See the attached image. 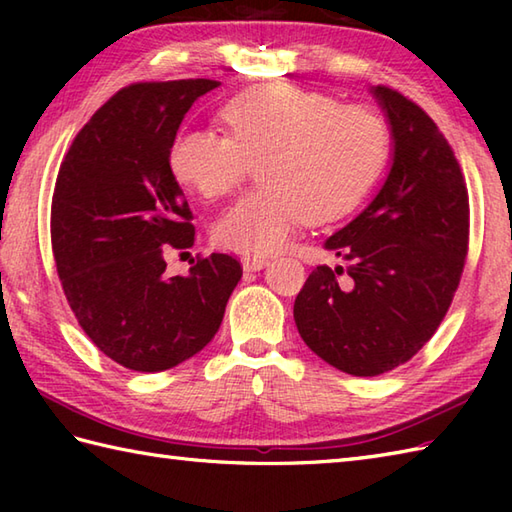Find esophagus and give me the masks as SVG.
<instances>
[{"label": "esophagus", "instance_id": "1", "mask_svg": "<svg viewBox=\"0 0 512 512\" xmlns=\"http://www.w3.org/2000/svg\"><path fill=\"white\" fill-rule=\"evenodd\" d=\"M242 266H244V270H262L264 266H268V257H264V255H244Z\"/></svg>", "mask_w": 512, "mask_h": 512}]
</instances>
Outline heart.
Returning a JSON list of instances; mask_svg holds the SVG:
<instances>
[{"instance_id":"b5f03b06","label":"heart","mask_w":512,"mask_h":512,"mask_svg":"<svg viewBox=\"0 0 512 512\" xmlns=\"http://www.w3.org/2000/svg\"><path fill=\"white\" fill-rule=\"evenodd\" d=\"M228 134L187 129L173 138L169 169L202 198L233 193L259 162L264 184L237 200L213 235L224 248L273 253L308 220L350 213L374 187L389 154L385 118L365 105L295 85H259L222 110Z\"/></svg>"}]
</instances>
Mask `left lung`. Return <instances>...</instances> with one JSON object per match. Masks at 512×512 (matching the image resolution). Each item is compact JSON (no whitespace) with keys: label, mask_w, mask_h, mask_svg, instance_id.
I'll list each match as a JSON object with an SVG mask.
<instances>
[{"label":"left lung","mask_w":512,"mask_h":512,"mask_svg":"<svg viewBox=\"0 0 512 512\" xmlns=\"http://www.w3.org/2000/svg\"><path fill=\"white\" fill-rule=\"evenodd\" d=\"M394 140L376 198L325 239L347 266H317L295 299L310 350L378 376L422 350L447 314L469 250V191L447 138L396 90L372 88Z\"/></svg>","instance_id":"8db88e82"}]
</instances>
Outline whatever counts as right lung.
Masks as SVG:
<instances>
[{
  "label": "right lung",
  "instance_id": "1",
  "mask_svg": "<svg viewBox=\"0 0 512 512\" xmlns=\"http://www.w3.org/2000/svg\"><path fill=\"white\" fill-rule=\"evenodd\" d=\"M217 85L182 79L116 92L76 134L54 184L50 237L65 299L92 343L134 372L198 354L242 279L224 253L191 259L187 277L165 273L167 250L195 239L169 149L184 114Z\"/></svg>",
  "mask_w": 512,
  "mask_h": 512
}]
</instances>
